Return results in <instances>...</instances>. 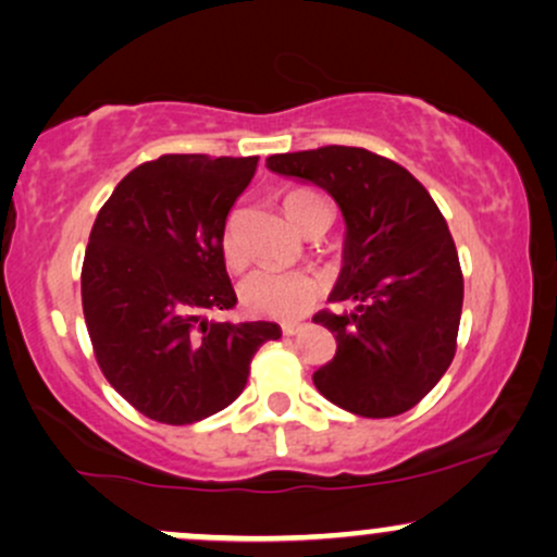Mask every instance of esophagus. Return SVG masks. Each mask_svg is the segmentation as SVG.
<instances>
[{"instance_id":"34e87169","label":"esophagus","mask_w":557,"mask_h":557,"mask_svg":"<svg viewBox=\"0 0 557 557\" xmlns=\"http://www.w3.org/2000/svg\"><path fill=\"white\" fill-rule=\"evenodd\" d=\"M306 330V324H300V322H287V324H283V335L285 337H296V335H300V332Z\"/></svg>"}]
</instances>
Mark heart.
<instances>
[{
  "instance_id": "1",
  "label": "heart",
  "mask_w": 557,
  "mask_h": 557,
  "mask_svg": "<svg viewBox=\"0 0 557 557\" xmlns=\"http://www.w3.org/2000/svg\"><path fill=\"white\" fill-rule=\"evenodd\" d=\"M324 203L322 198L311 190H293L285 196V214L298 230L306 225L311 209ZM222 251H225L227 264H240L238 235H235V214L230 216L222 235ZM240 304L248 314L280 319V322H293L309 314L317 306L319 280L311 272H285V270H257L248 274L240 283Z\"/></svg>"
}]
</instances>
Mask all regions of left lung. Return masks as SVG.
<instances>
[{
  "label": "left lung",
  "mask_w": 557,
  "mask_h": 557,
  "mask_svg": "<svg viewBox=\"0 0 557 557\" xmlns=\"http://www.w3.org/2000/svg\"><path fill=\"white\" fill-rule=\"evenodd\" d=\"M267 168L324 188L345 220L330 298L350 309L314 317L337 341L317 389L356 417L406 413L456 356L463 274L445 216L406 168L356 146L274 154Z\"/></svg>",
  "instance_id": "obj_1"
}]
</instances>
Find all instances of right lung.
<instances>
[{
  "label": "right lung",
  "mask_w": 557,
  "mask_h": 557,
  "mask_svg": "<svg viewBox=\"0 0 557 557\" xmlns=\"http://www.w3.org/2000/svg\"><path fill=\"white\" fill-rule=\"evenodd\" d=\"M259 157L164 154L127 172L96 216L81 293L96 361L144 417L194 424L243 393L283 330L222 322L238 304L222 235Z\"/></svg>",
  "instance_id": "obj_1"
}]
</instances>
